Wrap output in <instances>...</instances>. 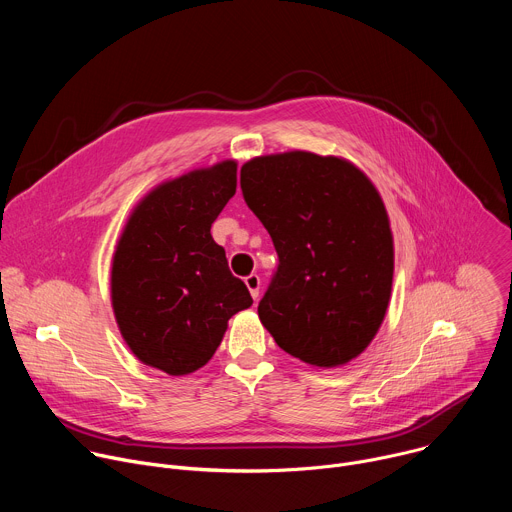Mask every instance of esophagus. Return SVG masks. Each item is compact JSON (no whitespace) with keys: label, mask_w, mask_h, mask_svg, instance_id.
<instances>
[{"label":"esophagus","mask_w":512,"mask_h":512,"mask_svg":"<svg viewBox=\"0 0 512 512\" xmlns=\"http://www.w3.org/2000/svg\"><path fill=\"white\" fill-rule=\"evenodd\" d=\"M245 285L249 287L253 300H257V298H259V287H261V279H259V275H257V273L247 275V277H245Z\"/></svg>","instance_id":"obj_1"}]
</instances>
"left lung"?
<instances>
[{"instance_id":"left-lung-1","label":"left lung","mask_w":512,"mask_h":512,"mask_svg":"<svg viewBox=\"0 0 512 512\" xmlns=\"http://www.w3.org/2000/svg\"><path fill=\"white\" fill-rule=\"evenodd\" d=\"M241 188L279 257L261 324L312 367L350 362L391 298L395 253L381 194L354 164L298 150L249 160Z\"/></svg>"}]
</instances>
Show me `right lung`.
I'll use <instances>...</instances> for the list:
<instances>
[{
    "label": "right lung",
    "instance_id": "obj_1",
    "mask_svg": "<svg viewBox=\"0 0 512 512\" xmlns=\"http://www.w3.org/2000/svg\"><path fill=\"white\" fill-rule=\"evenodd\" d=\"M235 190V160L192 170L145 194L119 237L111 265L119 332L143 364L172 377L204 367L229 320L253 304L210 235Z\"/></svg>",
    "mask_w": 512,
    "mask_h": 512
}]
</instances>
